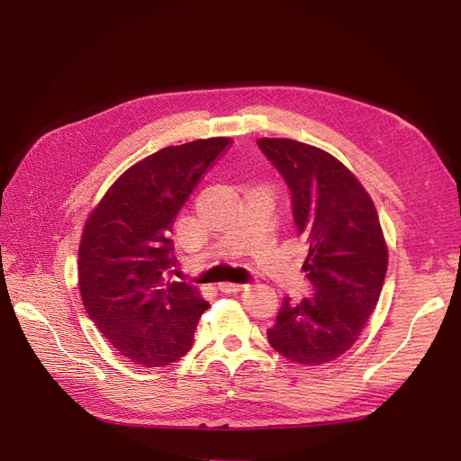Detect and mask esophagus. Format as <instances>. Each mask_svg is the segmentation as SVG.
Wrapping results in <instances>:
<instances>
[{"label":"esophagus","mask_w":461,"mask_h":461,"mask_svg":"<svg viewBox=\"0 0 461 461\" xmlns=\"http://www.w3.org/2000/svg\"><path fill=\"white\" fill-rule=\"evenodd\" d=\"M246 285H232V283H221L217 288L219 292H225V294H234V292H240Z\"/></svg>","instance_id":"obj_1"}]
</instances>
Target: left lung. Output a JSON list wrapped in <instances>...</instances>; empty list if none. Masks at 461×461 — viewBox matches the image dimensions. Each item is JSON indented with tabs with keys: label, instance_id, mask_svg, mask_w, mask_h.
Here are the masks:
<instances>
[{
	"label": "left lung",
	"instance_id": "left-lung-1",
	"mask_svg": "<svg viewBox=\"0 0 461 461\" xmlns=\"http://www.w3.org/2000/svg\"><path fill=\"white\" fill-rule=\"evenodd\" d=\"M259 149L283 175L292 215L308 244L303 271L313 296L285 298L267 329L275 350L319 366L350 350L381 296L388 249L373 200L330 153L290 138H259Z\"/></svg>",
	"mask_w": 461,
	"mask_h": 461
}]
</instances>
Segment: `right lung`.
<instances>
[{
	"label": "right lung",
	"mask_w": 461,
	"mask_h": 461,
	"mask_svg": "<svg viewBox=\"0 0 461 461\" xmlns=\"http://www.w3.org/2000/svg\"><path fill=\"white\" fill-rule=\"evenodd\" d=\"M229 142L207 138L151 153L115 180L86 221L78 248L82 303L138 367L183 357L209 308L196 286L173 278L171 227Z\"/></svg>",
	"instance_id": "add662e5"
}]
</instances>
